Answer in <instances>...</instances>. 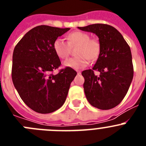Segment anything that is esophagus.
<instances>
[{
  "label": "esophagus",
  "instance_id": "1",
  "mask_svg": "<svg viewBox=\"0 0 146 146\" xmlns=\"http://www.w3.org/2000/svg\"><path fill=\"white\" fill-rule=\"evenodd\" d=\"M77 74H81V72H80V71H78V72H77Z\"/></svg>",
  "mask_w": 146,
  "mask_h": 146
}]
</instances>
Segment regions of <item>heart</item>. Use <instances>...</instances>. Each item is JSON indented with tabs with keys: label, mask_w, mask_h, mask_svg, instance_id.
Masks as SVG:
<instances>
[{
	"label": "heart",
	"mask_w": 146,
	"mask_h": 146,
	"mask_svg": "<svg viewBox=\"0 0 146 146\" xmlns=\"http://www.w3.org/2000/svg\"><path fill=\"white\" fill-rule=\"evenodd\" d=\"M68 43L61 38H58L53 43V50L58 57L66 58L70 54V47L78 45L76 54L78 56L67 59L64 65L72 69L85 68L91 60H96L100 54V44L96 39L90 38L88 33L82 31H74L69 33L67 37Z\"/></svg>",
	"instance_id": "obj_1"
}]
</instances>
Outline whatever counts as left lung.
I'll return each mask as SVG.
<instances>
[{"instance_id": "8db88e82", "label": "left lung", "mask_w": 146, "mask_h": 146, "mask_svg": "<svg viewBox=\"0 0 146 146\" xmlns=\"http://www.w3.org/2000/svg\"><path fill=\"white\" fill-rule=\"evenodd\" d=\"M78 28L96 34L101 47L93 69L82 72L86 99L94 108L112 109L123 100L133 79L129 46L121 33L111 25L93 24ZM94 70H99L100 75L95 76Z\"/></svg>"}]
</instances>
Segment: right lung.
<instances>
[{"mask_svg":"<svg viewBox=\"0 0 146 146\" xmlns=\"http://www.w3.org/2000/svg\"><path fill=\"white\" fill-rule=\"evenodd\" d=\"M69 30L38 25L25 33L14 50L13 83L23 101L36 113H50L62 107L77 75L70 67L52 74L61 64L53 43Z\"/></svg>","mask_w":146,"mask_h":146,"instance_id":"1","label":"right lung"}]
</instances>
